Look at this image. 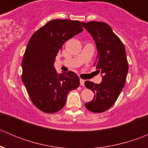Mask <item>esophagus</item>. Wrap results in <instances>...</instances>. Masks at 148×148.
Returning <instances> with one entry per match:
<instances>
[{
  "label": "esophagus",
  "mask_w": 148,
  "mask_h": 148,
  "mask_svg": "<svg viewBox=\"0 0 148 148\" xmlns=\"http://www.w3.org/2000/svg\"><path fill=\"white\" fill-rule=\"evenodd\" d=\"M80 85L81 86H84V80L82 79H80Z\"/></svg>",
  "instance_id": "34e87169"
}]
</instances>
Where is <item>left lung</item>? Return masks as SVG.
<instances>
[{
	"label": "left lung",
	"mask_w": 148,
	"mask_h": 148,
	"mask_svg": "<svg viewBox=\"0 0 148 148\" xmlns=\"http://www.w3.org/2000/svg\"><path fill=\"white\" fill-rule=\"evenodd\" d=\"M82 23L96 42L99 55L94 66L103 74L100 84L84 82L86 87L95 94L94 99L86 103L85 107L92 112L101 113L114 104L125 86L128 72L126 51L108 24L99 21Z\"/></svg>",
	"instance_id": "obj_1"
}]
</instances>
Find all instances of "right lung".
Returning <instances> with one entry per match:
<instances>
[{
    "label": "right lung",
    "mask_w": 148,
    "mask_h": 148,
    "mask_svg": "<svg viewBox=\"0 0 148 148\" xmlns=\"http://www.w3.org/2000/svg\"><path fill=\"white\" fill-rule=\"evenodd\" d=\"M79 21L55 19L38 28L28 41L21 79L33 104L45 113L64 107L68 94L79 86V78L69 71L59 74L53 66L65 41L83 31Z\"/></svg>",
    "instance_id": "right-lung-1"
}]
</instances>
